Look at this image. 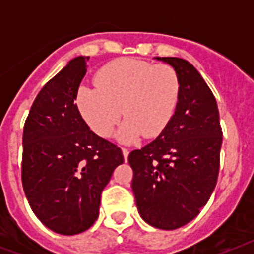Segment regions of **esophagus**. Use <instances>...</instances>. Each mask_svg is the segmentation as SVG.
Masks as SVG:
<instances>
[{
	"label": "esophagus",
	"mask_w": 254,
	"mask_h": 254,
	"mask_svg": "<svg viewBox=\"0 0 254 254\" xmlns=\"http://www.w3.org/2000/svg\"><path fill=\"white\" fill-rule=\"evenodd\" d=\"M123 154H124V159H125V161H127V155H129V150H127V149H125V147H123Z\"/></svg>",
	"instance_id": "esophagus-1"
}]
</instances>
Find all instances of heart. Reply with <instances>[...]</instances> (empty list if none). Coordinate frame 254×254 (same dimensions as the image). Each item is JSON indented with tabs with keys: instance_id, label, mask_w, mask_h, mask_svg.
I'll return each mask as SVG.
<instances>
[{
	"instance_id": "obj_1",
	"label": "heart",
	"mask_w": 254,
	"mask_h": 254,
	"mask_svg": "<svg viewBox=\"0 0 254 254\" xmlns=\"http://www.w3.org/2000/svg\"><path fill=\"white\" fill-rule=\"evenodd\" d=\"M97 88L81 85L76 107L88 127L109 137L121 117L127 119L117 137L131 143L142 134L155 137L167 127L177 109L181 83L170 65L121 58L108 63L95 76Z\"/></svg>"
}]
</instances>
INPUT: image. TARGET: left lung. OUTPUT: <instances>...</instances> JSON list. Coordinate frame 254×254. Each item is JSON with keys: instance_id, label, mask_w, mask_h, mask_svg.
Returning <instances> with one entry per match:
<instances>
[{"instance_id": "8db88e82", "label": "left lung", "mask_w": 254, "mask_h": 254, "mask_svg": "<svg viewBox=\"0 0 254 254\" xmlns=\"http://www.w3.org/2000/svg\"><path fill=\"white\" fill-rule=\"evenodd\" d=\"M175 69L177 109L157 138L129 154L131 189L147 224L177 229L196 217L216 186L223 131L216 100L191 63L157 58Z\"/></svg>"}]
</instances>
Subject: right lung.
Wrapping results in <instances>:
<instances>
[{"mask_svg":"<svg viewBox=\"0 0 254 254\" xmlns=\"http://www.w3.org/2000/svg\"><path fill=\"white\" fill-rule=\"evenodd\" d=\"M88 57H77L34 100L23 127L22 186L35 216L72 236L99 217L104 187L124 162L123 151L89 129L75 100Z\"/></svg>","mask_w":254,"mask_h":254,"instance_id":"add662e5","label":"right lung"}]
</instances>
